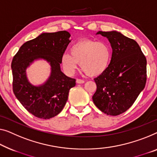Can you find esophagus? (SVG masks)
<instances>
[{"label": "esophagus", "mask_w": 157, "mask_h": 157, "mask_svg": "<svg viewBox=\"0 0 157 157\" xmlns=\"http://www.w3.org/2000/svg\"><path fill=\"white\" fill-rule=\"evenodd\" d=\"M76 82L78 84H83L85 82V81L83 79H76Z\"/></svg>", "instance_id": "34e87169"}]
</instances>
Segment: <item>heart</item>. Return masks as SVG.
Wrapping results in <instances>:
<instances>
[{
    "mask_svg": "<svg viewBox=\"0 0 157 157\" xmlns=\"http://www.w3.org/2000/svg\"><path fill=\"white\" fill-rule=\"evenodd\" d=\"M111 48L104 41L85 39L73 44L69 53L61 56V64L67 75H72L80 63V67L90 77L104 73L111 60Z\"/></svg>",
    "mask_w": 157,
    "mask_h": 157,
    "instance_id": "obj_1",
    "label": "heart"
}]
</instances>
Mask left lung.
Instances as JSON below:
<instances>
[{
    "instance_id": "obj_1",
    "label": "left lung",
    "mask_w": 157,
    "mask_h": 157,
    "mask_svg": "<svg viewBox=\"0 0 157 157\" xmlns=\"http://www.w3.org/2000/svg\"><path fill=\"white\" fill-rule=\"evenodd\" d=\"M111 44L112 57L104 73L94 78L92 99L100 111L118 116L133 104L147 81V60L138 44L116 31L98 32Z\"/></svg>"
}]
</instances>
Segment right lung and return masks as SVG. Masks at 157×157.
Wrapping results in <instances>:
<instances>
[{
  "instance_id": "right-lung-1",
  "label": "right lung",
  "mask_w": 157,
  "mask_h": 157,
  "mask_svg": "<svg viewBox=\"0 0 157 157\" xmlns=\"http://www.w3.org/2000/svg\"><path fill=\"white\" fill-rule=\"evenodd\" d=\"M71 34L67 31L42 33L21 46L11 63L13 92L30 113L42 119L57 116L64 108L69 91L75 86V79L60 70L61 56L68 46ZM43 59L51 66L45 83L35 86L27 79L26 70L35 60Z\"/></svg>"
}]
</instances>
